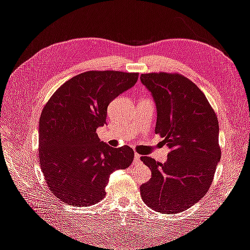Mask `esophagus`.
<instances>
[{"label": "esophagus", "mask_w": 250, "mask_h": 250, "mask_svg": "<svg viewBox=\"0 0 250 250\" xmlns=\"http://www.w3.org/2000/svg\"><path fill=\"white\" fill-rule=\"evenodd\" d=\"M133 163H134V164H140V163H141V155H140V154H138V153L134 154Z\"/></svg>", "instance_id": "esophagus-1"}]
</instances>
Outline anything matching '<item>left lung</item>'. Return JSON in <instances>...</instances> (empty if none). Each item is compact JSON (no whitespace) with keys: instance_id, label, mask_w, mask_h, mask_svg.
<instances>
[{"instance_id":"8db88e82","label":"left lung","mask_w":250,"mask_h":250,"mask_svg":"<svg viewBox=\"0 0 250 250\" xmlns=\"http://www.w3.org/2000/svg\"><path fill=\"white\" fill-rule=\"evenodd\" d=\"M141 81L157 108L155 133L171 149L165 164L142 156L151 178L140 192L149 208L181 213L198 202L213 183L221 150L215 110L200 88L178 73H148Z\"/></svg>"}]
</instances>
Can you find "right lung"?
Wrapping results in <instances>:
<instances>
[{"label":"right lung","mask_w":250,"mask_h":250,"mask_svg":"<svg viewBox=\"0 0 250 250\" xmlns=\"http://www.w3.org/2000/svg\"><path fill=\"white\" fill-rule=\"evenodd\" d=\"M138 73L88 71L64 82L42 108L39 158L50 191L69 206H93L105 197L110 174L133 161L129 146L100 142L108 104L138 81Z\"/></svg>","instance_id":"obj_1"}]
</instances>
